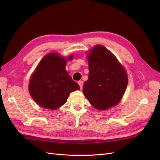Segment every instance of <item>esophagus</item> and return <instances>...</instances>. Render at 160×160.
Masks as SVG:
<instances>
[{"mask_svg":"<svg viewBox=\"0 0 160 160\" xmlns=\"http://www.w3.org/2000/svg\"><path fill=\"white\" fill-rule=\"evenodd\" d=\"M78 83L79 84V86H80V88L82 89V87H83V82L82 80H80V81H78Z\"/></svg>","mask_w":160,"mask_h":160,"instance_id":"34e87169","label":"esophagus"}]
</instances>
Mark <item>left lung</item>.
<instances>
[{
    "label": "left lung",
    "mask_w": 160,
    "mask_h": 160,
    "mask_svg": "<svg viewBox=\"0 0 160 160\" xmlns=\"http://www.w3.org/2000/svg\"><path fill=\"white\" fill-rule=\"evenodd\" d=\"M88 59L89 72L83 86V94L98 110L115 106L120 102L128 84L125 69L102 45L95 46Z\"/></svg>",
    "instance_id": "obj_1"
}]
</instances>
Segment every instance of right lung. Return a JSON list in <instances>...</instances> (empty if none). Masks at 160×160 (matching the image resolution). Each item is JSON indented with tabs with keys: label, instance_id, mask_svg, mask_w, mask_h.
I'll return each mask as SVG.
<instances>
[{
	"label": "right lung",
	"instance_id": "1",
	"mask_svg": "<svg viewBox=\"0 0 160 160\" xmlns=\"http://www.w3.org/2000/svg\"><path fill=\"white\" fill-rule=\"evenodd\" d=\"M72 59L71 56L68 60ZM66 63L64 58L55 52L50 53L42 59L32 74L30 94L43 108L56 110L67 102L71 92L80 89V86L65 69Z\"/></svg>",
	"mask_w": 160,
	"mask_h": 160
}]
</instances>
